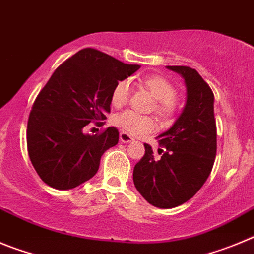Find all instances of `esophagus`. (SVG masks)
<instances>
[{
    "label": "esophagus",
    "mask_w": 254,
    "mask_h": 254,
    "mask_svg": "<svg viewBox=\"0 0 254 254\" xmlns=\"http://www.w3.org/2000/svg\"><path fill=\"white\" fill-rule=\"evenodd\" d=\"M132 140H134V139H132L127 132L125 131L120 132V141H122V143H130V141Z\"/></svg>",
    "instance_id": "obj_1"
}]
</instances>
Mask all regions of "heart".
<instances>
[{
	"mask_svg": "<svg viewBox=\"0 0 254 254\" xmlns=\"http://www.w3.org/2000/svg\"><path fill=\"white\" fill-rule=\"evenodd\" d=\"M141 83L154 99L158 100L157 111L163 116H170L175 110L176 88L166 78L159 76H149L141 79ZM131 95V83L129 79L120 81L113 91V105L122 107L129 101ZM115 124L131 135H143L157 129V123L149 116H143L132 110L123 111L115 118Z\"/></svg>",
	"mask_w": 254,
	"mask_h": 254,
	"instance_id": "1",
	"label": "heart"
}]
</instances>
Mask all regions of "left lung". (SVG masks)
<instances>
[{
  "mask_svg": "<svg viewBox=\"0 0 254 254\" xmlns=\"http://www.w3.org/2000/svg\"><path fill=\"white\" fill-rule=\"evenodd\" d=\"M178 73L186 86V104L168 130L159 134L157 158L150 145L135 164L132 180L150 205L172 209L185 204L202 187L216 155V124L214 93L197 70L184 65H167Z\"/></svg>",
  "mask_w": 254,
  "mask_h": 254,
  "instance_id": "left-lung-1",
  "label": "left lung"
}]
</instances>
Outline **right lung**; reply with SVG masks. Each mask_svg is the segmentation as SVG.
<instances>
[{
  "label": "right lung",
  "instance_id": "1",
  "mask_svg": "<svg viewBox=\"0 0 254 254\" xmlns=\"http://www.w3.org/2000/svg\"><path fill=\"white\" fill-rule=\"evenodd\" d=\"M139 68L90 48L57 68L34 102L26 131L29 157L45 184L70 190L97 173L119 131L111 127L91 135L83 127L106 119L115 86Z\"/></svg>",
  "mask_w": 254,
  "mask_h": 254
}]
</instances>
